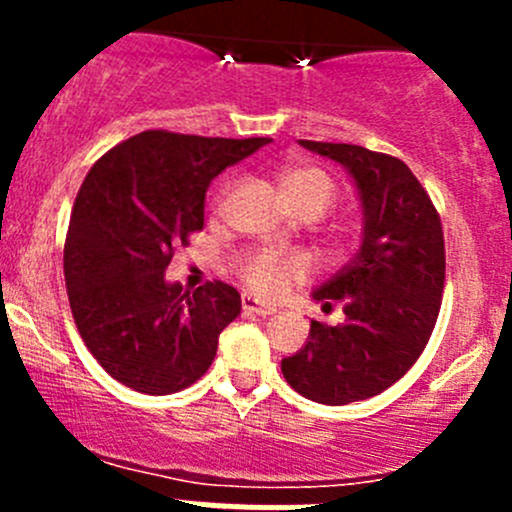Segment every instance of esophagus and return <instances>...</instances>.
I'll use <instances>...</instances> for the list:
<instances>
[{"label":"esophagus","instance_id":"1","mask_svg":"<svg viewBox=\"0 0 512 512\" xmlns=\"http://www.w3.org/2000/svg\"><path fill=\"white\" fill-rule=\"evenodd\" d=\"M242 312L245 314H260V317H267V314H275L277 307H272V304H260L257 299H252L250 294H245L242 297Z\"/></svg>","mask_w":512,"mask_h":512}]
</instances>
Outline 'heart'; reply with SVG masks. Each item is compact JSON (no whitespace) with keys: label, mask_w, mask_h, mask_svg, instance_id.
<instances>
[{"label":"heart","mask_w":512,"mask_h":512,"mask_svg":"<svg viewBox=\"0 0 512 512\" xmlns=\"http://www.w3.org/2000/svg\"><path fill=\"white\" fill-rule=\"evenodd\" d=\"M282 198L294 213L319 215L337 200V180L324 168L312 163L287 165L280 170ZM230 183L220 185L215 193V210L223 208ZM314 267L304 252L275 250V247H255L235 257V275L240 277L247 292L262 299H277L294 285H302L312 277Z\"/></svg>","instance_id":"heart-1"}]
</instances>
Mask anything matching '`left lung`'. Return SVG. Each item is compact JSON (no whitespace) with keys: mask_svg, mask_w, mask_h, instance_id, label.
Instances as JSON below:
<instances>
[{"mask_svg":"<svg viewBox=\"0 0 512 512\" xmlns=\"http://www.w3.org/2000/svg\"><path fill=\"white\" fill-rule=\"evenodd\" d=\"M352 173L364 208V240L314 299L344 309L337 327L312 322L309 339L282 359L297 394L342 406L401 379L426 349L446 282L441 215L404 160L349 143L299 141Z\"/></svg>","mask_w":512,"mask_h":512,"instance_id":"left-lung-1","label":"left lung"}]
</instances>
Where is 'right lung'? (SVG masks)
Here are the masks:
<instances>
[{"label": "right lung", "mask_w": 512, "mask_h": 512, "mask_svg": "<svg viewBox=\"0 0 512 512\" xmlns=\"http://www.w3.org/2000/svg\"><path fill=\"white\" fill-rule=\"evenodd\" d=\"M270 141L143 131L81 183L64 245L71 314L94 359L128 389L175 394L213 364L240 294L220 280L188 292L163 272L203 230L210 180Z\"/></svg>", "instance_id": "1"}]
</instances>
